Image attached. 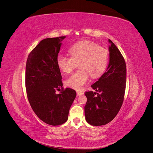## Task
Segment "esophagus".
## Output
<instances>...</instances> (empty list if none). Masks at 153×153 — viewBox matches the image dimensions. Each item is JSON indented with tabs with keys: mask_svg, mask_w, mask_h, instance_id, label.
<instances>
[{
	"mask_svg": "<svg viewBox=\"0 0 153 153\" xmlns=\"http://www.w3.org/2000/svg\"><path fill=\"white\" fill-rule=\"evenodd\" d=\"M76 94H77V96H81V95L84 94V92H81V91H76Z\"/></svg>",
	"mask_w": 153,
	"mask_h": 153,
	"instance_id": "esophagus-1",
	"label": "esophagus"
}]
</instances>
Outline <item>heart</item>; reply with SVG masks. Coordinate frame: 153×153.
Masks as SVG:
<instances>
[{
	"label": "heart",
	"mask_w": 153,
	"mask_h": 153,
	"mask_svg": "<svg viewBox=\"0 0 153 153\" xmlns=\"http://www.w3.org/2000/svg\"><path fill=\"white\" fill-rule=\"evenodd\" d=\"M71 57L59 55L57 64L64 73H71L78 64L80 70L69 76L66 85L80 90L86 84L89 76L93 78L100 76L107 66L108 51L91 41H81L73 45L69 50Z\"/></svg>",
	"instance_id": "1"
}]
</instances>
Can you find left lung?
Here are the masks:
<instances>
[{
	"mask_svg": "<svg viewBox=\"0 0 153 153\" xmlns=\"http://www.w3.org/2000/svg\"><path fill=\"white\" fill-rule=\"evenodd\" d=\"M109 64L106 71L91 85L96 92H85L86 121L92 126H102L112 121L121 109L126 83V67L119 50L110 39Z\"/></svg>",
	"mask_w": 153,
	"mask_h": 153,
	"instance_id": "left-lung-1",
	"label": "left lung"
}]
</instances>
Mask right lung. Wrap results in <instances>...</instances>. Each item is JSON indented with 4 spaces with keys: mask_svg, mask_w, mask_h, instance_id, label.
Returning a JSON list of instances; mask_svg holds the SVG:
<instances>
[{
    "mask_svg": "<svg viewBox=\"0 0 153 153\" xmlns=\"http://www.w3.org/2000/svg\"><path fill=\"white\" fill-rule=\"evenodd\" d=\"M66 36L47 38L29 53L26 63L25 87L34 113L45 123L58 126L67 121L76 91L64 89L62 76L57 64L61 41ZM62 88L61 93L55 92Z\"/></svg>",
    "mask_w": 153,
    "mask_h": 153,
    "instance_id": "1",
    "label": "right lung"
}]
</instances>
